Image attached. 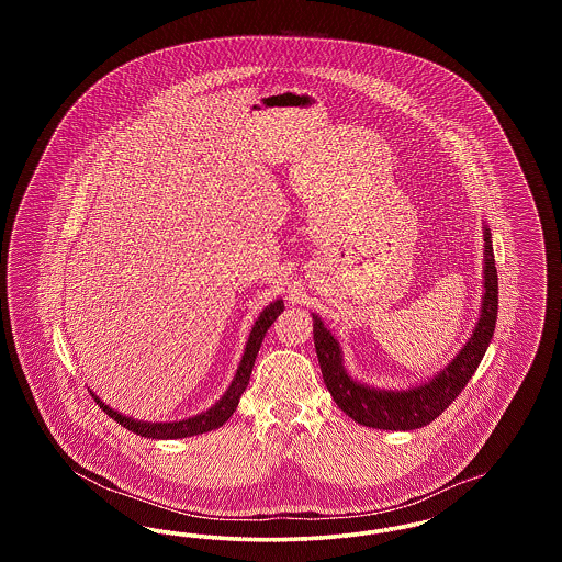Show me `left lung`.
I'll list each match as a JSON object with an SVG mask.
<instances>
[{"mask_svg": "<svg viewBox=\"0 0 562 562\" xmlns=\"http://www.w3.org/2000/svg\"><path fill=\"white\" fill-rule=\"evenodd\" d=\"M497 268L493 257L491 232L484 227V296L481 321L465 348L457 353L453 362L436 374L431 381L406 390L385 392L373 390L353 381L341 364V349L321 318L314 316V344L321 362L326 390L337 406L360 426L376 429H415L431 424L445 408L461 394L472 374L476 373L482 356L491 344L497 321Z\"/></svg>", "mask_w": 562, "mask_h": 562, "instance_id": "8db88e82", "label": "left lung"}]
</instances>
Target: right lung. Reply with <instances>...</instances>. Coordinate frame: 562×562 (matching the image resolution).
<instances>
[{
    "label": "right lung",
    "mask_w": 562,
    "mask_h": 562,
    "mask_svg": "<svg viewBox=\"0 0 562 562\" xmlns=\"http://www.w3.org/2000/svg\"><path fill=\"white\" fill-rule=\"evenodd\" d=\"M280 312H284V303L282 301H273L269 307L263 310V314L259 316V321L255 322V326L250 330L248 344H246L244 356H241L240 369H238V373L234 376L229 390L206 413H200L195 417H189V419H183V422H175V424H143V422H134L131 417L120 415L117 411L109 408L105 402L99 401L94 394L92 396H94L97 404L108 413L113 422H117L120 426L131 429V431L138 434V436H145V438L175 440V438H188V436H195V434H204V431L221 428L234 415V411H236V406L240 402V396L244 394L246 385H248V379H250L252 367H255V358H257L259 348H261V344L266 339V333H268V328L273 324V321L280 316Z\"/></svg>",
    "instance_id": "right-lung-1"
}]
</instances>
